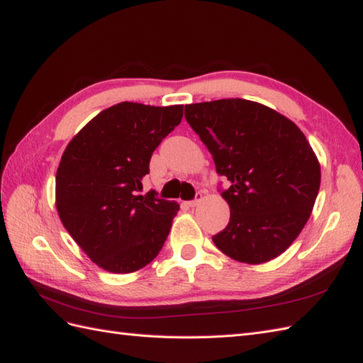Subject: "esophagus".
<instances>
[{
	"label": "esophagus",
	"instance_id": "1",
	"mask_svg": "<svg viewBox=\"0 0 363 363\" xmlns=\"http://www.w3.org/2000/svg\"><path fill=\"white\" fill-rule=\"evenodd\" d=\"M201 198H203V195H201V194H196V198H195V199H191V201H189V203H187V206H189V207H195V206H198V203L201 201Z\"/></svg>",
	"mask_w": 363,
	"mask_h": 363
}]
</instances>
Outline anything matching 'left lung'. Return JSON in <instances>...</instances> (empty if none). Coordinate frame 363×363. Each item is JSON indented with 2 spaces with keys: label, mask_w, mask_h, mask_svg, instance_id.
<instances>
[{
  "label": "left lung",
  "mask_w": 363,
  "mask_h": 363,
  "mask_svg": "<svg viewBox=\"0 0 363 363\" xmlns=\"http://www.w3.org/2000/svg\"><path fill=\"white\" fill-rule=\"evenodd\" d=\"M186 120L230 184L221 194L230 218L213 243L243 264L279 256L306 226L320 190V162L306 135L279 112L242 98L189 104Z\"/></svg>",
  "instance_id": "8db88e82"
}]
</instances>
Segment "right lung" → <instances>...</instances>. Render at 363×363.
I'll use <instances>...</instances> for the list:
<instances>
[{
	"label": "right lung",
	"mask_w": 363,
	"mask_h": 363,
	"mask_svg": "<svg viewBox=\"0 0 363 363\" xmlns=\"http://www.w3.org/2000/svg\"><path fill=\"white\" fill-rule=\"evenodd\" d=\"M184 106L118 103L91 118L67 148L56 173L60 221L91 262L126 274L164 246L179 204L138 195L150 159L179 125Z\"/></svg>",
	"instance_id": "add662e5"
}]
</instances>
